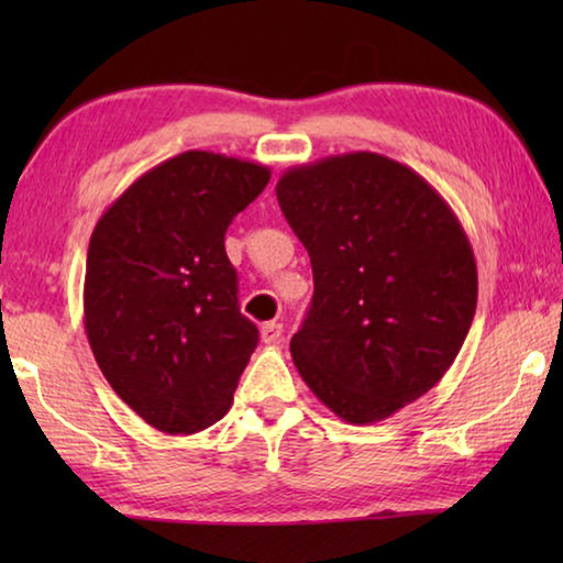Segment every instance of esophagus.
I'll return each instance as SVG.
<instances>
[{
    "label": "esophagus",
    "instance_id": "1",
    "mask_svg": "<svg viewBox=\"0 0 563 563\" xmlns=\"http://www.w3.org/2000/svg\"><path fill=\"white\" fill-rule=\"evenodd\" d=\"M261 338L265 345H278L283 340V322H265L261 328Z\"/></svg>",
    "mask_w": 563,
    "mask_h": 563
}]
</instances>
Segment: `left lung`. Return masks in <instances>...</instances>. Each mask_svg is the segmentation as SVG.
<instances>
[{
    "instance_id": "left-lung-1",
    "label": "left lung",
    "mask_w": 563,
    "mask_h": 563,
    "mask_svg": "<svg viewBox=\"0 0 563 563\" xmlns=\"http://www.w3.org/2000/svg\"><path fill=\"white\" fill-rule=\"evenodd\" d=\"M275 194L316 283L295 367L340 419L379 422L460 355L476 310L470 238L422 176L369 151L288 168Z\"/></svg>"
}]
</instances>
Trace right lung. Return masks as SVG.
Instances as JSON below:
<instances>
[{"instance_id": "obj_1", "label": "right lung", "mask_w": 563, "mask_h": 563, "mask_svg": "<svg viewBox=\"0 0 563 563\" xmlns=\"http://www.w3.org/2000/svg\"><path fill=\"white\" fill-rule=\"evenodd\" d=\"M268 180V166L186 151L133 180L93 228L89 345L113 393L161 432H201L233 405L258 328L238 308L223 241Z\"/></svg>"}]
</instances>
